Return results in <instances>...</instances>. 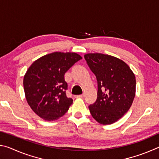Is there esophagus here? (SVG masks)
Instances as JSON below:
<instances>
[{
    "label": "esophagus",
    "mask_w": 159,
    "mask_h": 159,
    "mask_svg": "<svg viewBox=\"0 0 159 159\" xmlns=\"http://www.w3.org/2000/svg\"><path fill=\"white\" fill-rule=\"evenodd\" d=\"M83 97H84V95H83V94H82V95H76V96H75V98H83Z\"/></svg>",
    "instance_id": "esophagus-1"
}]
</instances>
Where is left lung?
<instances>
[{"instance_id":"1","label":"left lung","mask_w":159,"mask_h":159,"mask_svg":"<svg viewBox=\"0 0 159 159\" xmlns=\"http://www.w3.org/2000/svg\"><path fill=\"white\" fill-rule=\"evenodd\" d=\"M84 58L98 82V98L88 107L90 114L101 124L114 123L133 104L135 76L127 64L113 56L89 53Z\"/></svg>"}]
</instances>
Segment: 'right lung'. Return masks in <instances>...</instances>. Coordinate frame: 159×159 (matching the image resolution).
I'll return each instance as SVG.
<instances>
[{"mask_svg":"<svg viewBox=\"0 0 159 159\" xmlns=\"http://www.w3.org/2000/svg\"><path fill=\"white\" fill-rule=\"evenodd\" d=\"M82 59L75 52H56L43 56L31 64L24 77L26 101L45 120H55L65 114L73 99L66 96L64 74Z\"/></svg>","mask_w":159,"mask_h":159,"instance_id":"add662e5","label":"right lung"}]
</instances>
